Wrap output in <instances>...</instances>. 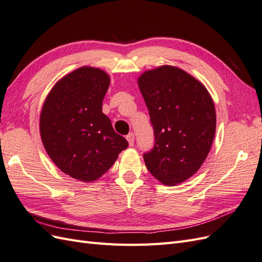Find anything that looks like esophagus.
<instances>
[{
	"label": "esophagus",
	"mask_w": 262,
	"mask_h": 262,
	"mask_svg": "<svg viewBox=\"0 0 262 262\" xmlns=\"http://www.w3.org/2000/svg\"><path fill=\"white\" fill-rule=\"evenodd\" d=\"M126 140H128V142H129V145L132 146L134 144V133L133 132L129 133L128 136H126Z\"/></svg>",
	"instance_id": "esophagus-1"
}]
</instances>
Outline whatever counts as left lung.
Instances as JSON below:
<instances>
[{
	"label": "left lung",
	"mask_w": 262,
	"mask_h": 262,
	"mask_svg": "<svg viewBox=\"0 0 262 262\" xmlns=\"http://www.w3.org/2000/svg\"><path fill=\"white\" fill-rule=\"evenodd\" d=\"M139 87L154 130V146L143 154L146 168L173 186L201 167L215 136V107L207 89L181 69L163 66L142 74Z\"/></svg>",
	"instance_id": "left-lung-1"
}]
</instances>
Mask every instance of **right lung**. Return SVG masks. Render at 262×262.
Returning <instances> with one entry per match:
<instances>
[{
  "label": "right lung",
  "mask_w": 262,
  "mask_h": 262,
  "mask_svg": "<svg viewBox=\"0 0 262 262\" xmlns=\"http://www.w3.org/2000/svg\"><path fill=\"white\" fill-rule=\"evenodd\" d=\"M109 84L104 71L84 67L61 78L46 98L40 115L43 146L74 179H98L129 145L101 112Z\"/></svg>",
  "instance_id": "add662e5"
}]
</instances>
